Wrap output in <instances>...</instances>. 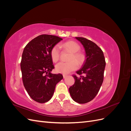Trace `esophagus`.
Listing matches in <instances>:
<instances>
[{
  "label": "esophagus",
  "instance_id": "1",
  "mask_svg": "<svg viewBox=\"0 0 131 131\" xmlns=\"http://www.w3.org/2000/svg\"><path fill=\"white\" fill-rule=\"evenodd\" d=\"M63 78L64 79V78H66L67 77V75H64H64H63Z\"/></svg>",
  "mask_w": 131,
  "mask_h": 131
}]
</instances>
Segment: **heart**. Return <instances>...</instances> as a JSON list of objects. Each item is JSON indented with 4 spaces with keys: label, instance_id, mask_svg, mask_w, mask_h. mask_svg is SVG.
<instances>
[{
    "label": "heart",
    "instance_id": "1",
    "mask_svg": "<svg viewBox=\"0 0 131 131\" xmlns=\"http://www.w3.org/2000/svg\"><path fill=\"white\" fill-rule=\"evenodd\" d=\"M59 46L71 52V54L68 58L69 62H60L56 65L55 69L57 73L64 74H68L78 68V64L79 66L82 64L85 61V56L84 54L79 52L80 50V46L77 42L74 41H69L61 43ZM59 46L55 45L51 50V58L54 62H57L60 58L61 52Z\"/></svg>",
    "mask_w": 131,
    "mask_h": 131
}]
</instances>
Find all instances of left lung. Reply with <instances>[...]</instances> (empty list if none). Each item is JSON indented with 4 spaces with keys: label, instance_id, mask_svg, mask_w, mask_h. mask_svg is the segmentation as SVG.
<instances>
[{
    "label": "left lung",
    "instance_id": "8db88e82",
    "mask_svg": "<svg viewBox=\"0 0 131 131\" xmlns=\"http://www.w3.org/2000/svg\"><path fill=\"white\" fill-rule=\"evenodd\" d=\"M84 46L86 59L82 68L77 72L81 75H73L74 84L69 91L73 100L78 103L85 104L96 97L103 81L105 61L103 52L96 43L86 38L75 37Z\"/></svg>",
    "mask_w": 131,
    "mask_h": 131
}]
</instances>
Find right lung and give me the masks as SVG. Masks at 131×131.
Wrapping results in <instances>:
<instances>
[{
    "instance_id": "right-lung-1",
    "label": "right lung",
    "mask_w": 131,
    "mask_h": 131,
    "mask_svg": "<svg viewBox=\"0 0 131 131\" xmlns=\"http://www.w3.org/2000/svg\"><path fill=\"white\" fill-rule=\"evenodd\" d=\"M62 40L55 35H40L23 50L21 62L23 85L31 98L40 103L50 100L56 84L63 78L61 74L51 73L54 68L51 50Z\"/></svg>"
}]
</instances>
